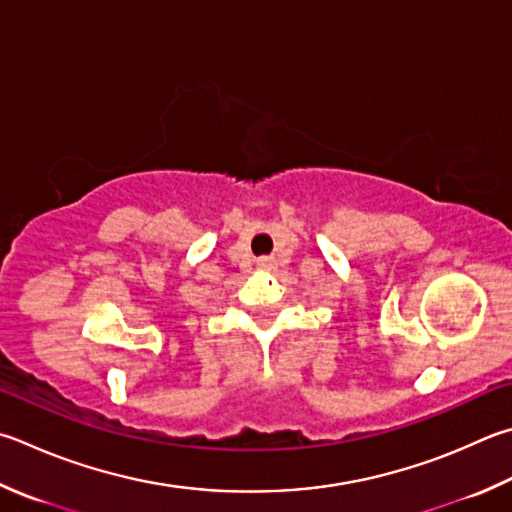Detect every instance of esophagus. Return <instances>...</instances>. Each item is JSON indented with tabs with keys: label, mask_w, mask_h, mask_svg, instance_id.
Segmentation results:
<instances>
[{
	"label": "esophagus",
	"mask_w": 512,
	"mask_h": 512,
	"mask_svg": "<svg viewBox=\"0 0 512 512\" xmlns=\"http://www.w3.org/2000/svg\"><path fill=\"white\" fill-rule=\"evenodd\" d=\"M257 268H262V271H271V268H273V259H271V257L257 259Z\"/></svg>",
	"instance_id": "esophagus-1"
}]
</instances>
